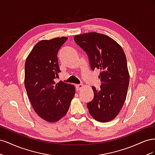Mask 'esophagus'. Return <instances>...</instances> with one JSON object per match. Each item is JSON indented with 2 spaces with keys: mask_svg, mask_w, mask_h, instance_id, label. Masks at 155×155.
I'll use <instances>...</instances> for the list:
<instances>
[{
  "mask_svg": "<svg viewBox=\"0 0 155 155\" xmlns=\"http://www.w3.org/2000/svg\"><path fill=\"white\" fill-rule=\"evenodd\" d=\"M83 88V84H79V85H76V88L77 91H80Z\"/></svg>",
  "mask_w": 155,
  "mask_h": 155,
  "instance_id": "esophagus-1",
  "label": "esophagus"
}]
</instances>
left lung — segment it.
I'll use <instances>...</instances> for the list:
<instances>
[{"label": "left lung", "mask_w": 155, "mask_h": 155, "mask_svg": "<svg viewBox=\"0 0 155 155\" xmlns=\"http://www.w3.org/2000/svg\"><path fill=\"white\" fill-rule=\"evenodd\" d=\"M75 42L87 54L91 68L100 69V90L94 87L88 112L100 122L118 116L126 100L129 84L127 59L122 47L111 37L97 32L75 35Z\"/></svg>", "instance_id": "obj_1"}]
</instances>
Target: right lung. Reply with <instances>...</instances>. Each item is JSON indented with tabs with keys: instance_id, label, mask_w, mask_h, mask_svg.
Here are the masks:
<instances>
[{
	"instance_id": "right-lung-1",
	"label": "right lung",
	"mask_w": 155,
	"mask_h": 155,
	"mask_svg": "<svg viewBox=\"0 0 155 155\" xmlns=\"http://www.w3.org/2000/svg\"><path fill=\"white\" fill-rule=\"evenodd\" d=\"M67 39L40 41L26 60L25 86L28 96L37 114L48 122H56L67 113L76 92L74 85L54 80L61 72L58 52Z\"/></svg>"
}]
</instances>
